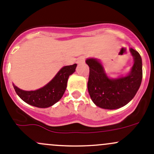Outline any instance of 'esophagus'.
Instances as JSON below:
<instances>
[{
  "label": "esophagus",
  "mask_w": 154,
  "mask_h": 154,
  "mask_svg": "<svg viewBox=\"0 0 154 154\" xmlns=\"http://www.w3.org/2000/svg\"><path fill=\"white\" fill-rule=\"evenodd\" d=\"M85 61V58L84 56L79 57V58L77 59L78 64H82V63H84Z\"/></svg>",
  "instance_id": "1"
}]
</instances>
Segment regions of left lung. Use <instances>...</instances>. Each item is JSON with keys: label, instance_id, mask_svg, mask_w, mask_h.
Listing matches in <instances>:
<instances>
[{"label": "left lung", "instance_id": "obj_1", "mask_svg": "<svg viewBox=\"0 0 154 154\" xmlns=\"http://www.w3.org/2000/svg\"><path fill=\"white\" fill-rule=\"evenodd\" d=\"M134 64L128 76L110 79L102 66L94 58L87 59L90 67L88 82L89 94L92 101L101 108H120L133 99L137 93L142 79V58L137 51L131 48Z\"/></svg>", "mask_w": 154, "mask_h": 154}]
</instances>
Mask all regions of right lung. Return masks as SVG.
Segmentation results:
<instances>
[{"mask_svg": "<svg viewBox=\"0 0 154 154\" xmlns=\"http://www.w3.org/2000/svg\"><path fill=\"white\" fill-rule=\"evenodd\" d=\"M77 64L61 68L53 80L44 88L34 91H24L13 85L19 97L30 105L41 108L50 107L58 101L64 95L66 88L68 78L75 70Z\"/></svg>", "mask_w": 154, "mask_h": 154, "instance_id": "obj_1", "label": "right lung"}]
</instances>
